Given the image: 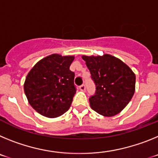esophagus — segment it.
Here are the masks:
<instances>
[{"label": "esophagus", "instance_id": "1", "mask_svg": "<svg viewBox=\"0 0 158 158\" xmlns=\"http://www.w3.org/2000/svg\"><path fill=\"white\" fill-rule=\"evenodd\" d=\"M79 89H80V90H81V91H85V89H86V87H85V85H81L80 86V87H79Z\"/></svg>", "mask_w": 158, "mask_h": 158}]
</instances>
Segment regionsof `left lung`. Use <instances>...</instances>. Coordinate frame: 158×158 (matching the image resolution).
<instances>
[{
  "label": "left lung",
  "mask_w": 158,
  "mask_h": 158,
  "mask_svg": "<svg viewBox=\"0 0 158 158\" xmlns=\"http://www.w3.org/2000/svg\"><path fill=\"white\" fill-rule=\"evenodd\" d=\"M82 58L96 85L95 94L89 97L92 109L104 116L117 115L135 93V73L121 60L109 54Z\"/></svg>",
  "instance_id": "8db88e82"
}]
</instances>
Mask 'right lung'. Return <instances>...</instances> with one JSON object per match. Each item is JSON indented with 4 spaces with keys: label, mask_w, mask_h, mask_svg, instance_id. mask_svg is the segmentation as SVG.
I'll return each instance as SVG.
<instances>
[{
    "label": "right lung",
    "mask_w": 158,
    "mask_h": 158,
    "mask_svg": "<svg viewBox=\"0 0 158 158\" xmlns=\"http://www.w3.org/2000/svg\"><path fill=\"white\" fill-rule=\"evenodd\" d=\"M73 56L51 54L40 60L28 73L24 93L37 112L48 118L67 111L76 93L75 73L69 69Z\"/></svg>",
    "instance_id": "obj_1"
}]
</instances>
